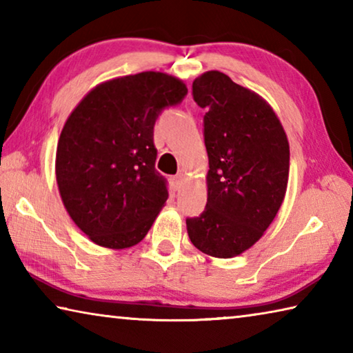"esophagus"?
<instances>
[{"label":"esophagus","instance_id":"esophagus-1","mask_svg":"<svg viewBox=\"0 0 353 353\" xmlns=\"http://www.w3.org/2000/svg\"><path fill=\"white\" fill-rule=\"evenodd\" d=\"M171 181H172V185H174V188L179 190V188H181V185H182V181H183V174H182V172H179V174L172 177Z\"/></svg>","mask_w":353,"mask_h":353}]
</instances>
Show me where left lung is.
<instances>
[{"label":"left lung","mask_w":353,"mask_h":353,"mask_svg":"<svg viewBox=\"0 0 353 353\" xmlns=\"http://www.w3.org/2000/svg\"><path fill=\"white\" fill-rule=\"evenodd\" d=\"M204 115L208 154L207 205L187 218L201 252L232 259L260 240L282 205L290 174V145L282 123L260 94L221 71L193 82Z\"/></svg>","instance_id":"1"}]
</instances>
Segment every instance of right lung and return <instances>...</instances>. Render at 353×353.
<instances>
[{"label": "right lung", "mask_w": 353, "mask_h": 353, "mask_svg": "<svg viewBox=\"0 0 353 353\" xmlns=\"http://www.w3.org/2000/svg\"><path fill=\"white\" fill-rule=\"evenodd\" d=\"M187 93L177 77L145 71L99 83L71 112L57 143L59 193L98 246H135L162 210L168 188L155 170L154 124Z\"/></svg>", "instance_id": "1"}]
</instances>
